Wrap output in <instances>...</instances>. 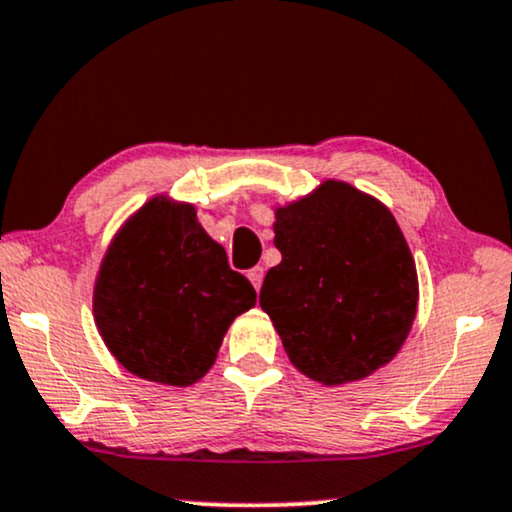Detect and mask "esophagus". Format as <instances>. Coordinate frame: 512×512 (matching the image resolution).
I'll use <instances>...</instances> for the list:
<instances>
[{
    "label": "esophagus",
    "instance_id": "1",
    "mask_svg": "<svg viewBox=\"0 0 512 512\" xmlns=\"http://www.w3.org/2000/svg\"><path fill=\"white\" fill-rule=\"evenodd\" d=\"M248 278H250L252 286H255V290H260L262 288V278H264V269L262 267H252L248 271Z\"/></svg>",
    "mask_w": 512,
    "mask_h": 512
}]
</instances>
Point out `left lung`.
<instances>
[{
	"mask_svg": "<svg viewBox=\"0 0 512 512\" xmlns=\"http://www.w3.org/2000/svg\"><path fill=\"white\" fill-rule=\"evenodd\" d=\"M283 260L260 304L297 371L323 385L361 380L404 345L418 276L390 210L342 181L276 210Z\"/></svg>",
	"mask_w": 512,
	"mask_h": 512,
	"instance_id": "1",
	"label": "left lung"
}]
</instances>
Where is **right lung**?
I'll use <instances>...</instances> for the list:
<instances>
[{"mask_svg": "<svg viewBox=\"0 0 512 512\" xmlns=\"http://www.w3.org/2000/svg\"><path fill=\"white\" fill-rule=\"evenodd\" d=\"M257 293L229 267L191 205L151 200L122 226L94 288V319L113 357L139 378L191 385Z\"/></svg>", "mask_w": 512, "mask_h": 512, "instance_id": "obj_1", "label": "right lung"}]
</instances>
